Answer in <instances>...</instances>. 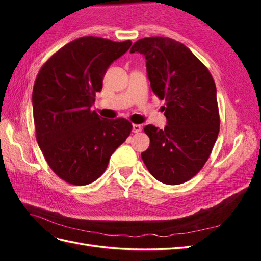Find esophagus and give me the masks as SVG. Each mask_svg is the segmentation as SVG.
<instances>
[{
  "label": "esophagus",
  "mask_w": 261,
  "mask_h": 261,
  "mask_svg": "<svg viewBox=\"0 0 261 261\" xmlns=\"http://www.w3.org/2000/svg\"><path fill=\"white\" fill-rule=\"evenodd\" d=\"M141 130V126L138 124H133V133H138Z\"/></svg>",
  "instance_id": "34e87169"
}]
</instances>
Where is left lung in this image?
Wrapping results in <instances>:
<instances>
[{
	"label": "left lung",
	"mask_w": 261,
	"mask_h": 261,
	"mask_svg": "<svg viewBox=\"0 0 261 261\" xmlns=\"http://www.w3.org/2000/svg\"><path fill=\"white\" fill-rule=\"evenodd\" d=\"M146 59L147 75L168 120L164 129L144 127L150 138L141 158L155 179L178 185L198 173L215 146L220 116L215 81L187 46L167 37H149L133 44L130 53Z\"/></svg>",
	"instance_id": "1"
}]
</instances>
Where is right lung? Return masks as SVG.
Instances as JSON below:
<instances>
[{
  "label": "right lung",
  "instance_id": "obj_1",
  "mask_svg": "<svg viewBox=\"0 0 261 261\" xmlns=\"http://www.w3.org/2000/svg\"><path fill=\"white\" fill-rule=\"evenodd\" d=\"M130 45V40L78 38L54 53L37 75L36 138L49 167L69 184L82 186L99 178L132 132L125 118L109 120L90 110L107 69Z\"/></svg>",
  "mask_w": 261,
  "mask_h": 261
}]
</instances>
